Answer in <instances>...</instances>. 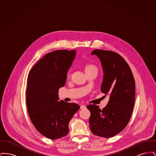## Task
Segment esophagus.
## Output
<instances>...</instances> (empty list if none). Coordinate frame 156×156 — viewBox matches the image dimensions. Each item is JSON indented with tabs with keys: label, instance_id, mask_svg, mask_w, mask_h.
<instances>
[{
	"label": "esophagus",
	"instance_id": "1",
	"mask_svg": "<svg viewBox=\"0 0 156 156\" xmlns=\"http://www.w3.org/2000/svg\"><path fill=\"white\" fill-rule=\"evenodd\" d=\"M86 108V106L84 105H81V106H80V109H85Z\"/></svg>",
	"mask_w": 156,
	"mask_h": 156
}]
</instances>
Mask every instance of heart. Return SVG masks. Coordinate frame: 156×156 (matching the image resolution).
<instances>
[{
	"mask_svg": "<svg viewBox=\"0 0 156 156\" xmlns=\"http://www.w3.org/2000/svg\"><path fill=\"white\" fill-rule=\"evenodd\" d=\"M85 73H86V72H88V71H92V70H97V68L95 66H94L93 64H88L85 66ZM70 76H71V73L69 71H68L67 73V76L70 77Z\"/></svg>",
	"mask_w": 156,
	"mask_h": 156,
	"instance_id": "1",
	"label": "heart"
}]
</instances>
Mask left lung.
Listing matches in <instances>:
<instances>
[{
  "label": "left lung",
  "mask_w": 156,
  "mask_h": 156,
  "mask_svg": "<svg viewBox=\"0 0 156 156\" xmlns=\"http://www.w3.org/2000/svg\"><path fill=\"white\" fill-rule=\"evenodd\" d=\"M91 54L101 61L104 72L101 92L110 97L102 110L96 105L87 106L90 112L89 127L95 135L112 137L125 129L131 118L135 99L133 75L126 61L116 52L97 49Z\"/></svg>",
  "instance_id": "obj_1"
}]
</instances>
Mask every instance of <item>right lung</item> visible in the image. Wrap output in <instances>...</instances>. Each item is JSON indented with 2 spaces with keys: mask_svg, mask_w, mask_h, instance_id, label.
<instances>
[{
  "mask_svg": "<svg viewBox=\"0 0 156 156\" xmlns=\"http://www.w3.org/2000/svg\"><path fill=\"white\" fill-rule=\"evenodd\" d=\"M76 51L56 50L45 54L29 73L26 105L30 120L37 131L51 140L66 136L68 124L80 105L58 100V90L63 87L67 71Z\"/></svg>",
  "mask_w": 156,
  "mask_h": 156,
  "instance_id": "1",
  "label": "right lung"
}]
</instances>
